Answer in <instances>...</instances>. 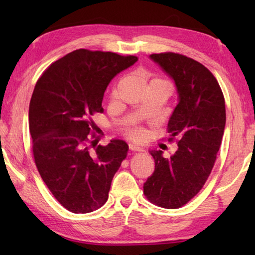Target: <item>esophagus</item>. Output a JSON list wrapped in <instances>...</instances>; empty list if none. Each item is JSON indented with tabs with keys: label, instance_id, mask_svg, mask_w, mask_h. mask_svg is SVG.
Instances as JSON below:
<instances>
[{
	"label": "esophagus",
	"instance_id": "34e87169",
	"mask_svg": "<svg viewBox=\"0 0 255 255\" xmlns=\"http://www.w3.org/2000/svg\"><path fill=\"white\" fill-rule=\"evenodd\" d=\"M129 149L131 151H143V149L140 147V145H137L134 143H129Z\"/></svg>",
	"mask_w": 255,
	"mask_h": 255
}]
</instances>
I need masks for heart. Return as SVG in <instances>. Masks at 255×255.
I'll use <instances>...</instances> for the list:
<instances>
[{"mask_svg":"<svg viewBox=\"0 0 255 255\" xmlns=\"http://www.w3.org/2000/svg\"><path fill=\"white\" fill-rule=\"evenodd\" d=\"M113 95H116V90H114L113 92ZM130 136L133 138H140L142 136V131L140 130V129H133V130L130 131Z\"/></svg>","mask_w":255,"mask_h":255,"instance_id":"heart-1","label":"heart"}]
</instances>
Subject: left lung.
Returning a JSON list of instances; mask_svg holds the SVG:
<instances>
[{
	"label": "left lung",
	"mask_w": 255,
	"mask_h": 255,
	"mask_svg": "<svg viewBox=\"0 0 255 255\" xmlns=\"http://www.w3.org/2000/svg\"><path fill=\"white\" fill-rule=\"evenodd\" d=\"M150 59L174 81L177 104L167 124L177 137V150L169 159L151 149L154 172L143 184L151 203L178 208L196 195L210 174L226 126L224 94L217 80L202 63L173 52Z\"/></svg>",
	"instance_id": "1"
}]
</instances>
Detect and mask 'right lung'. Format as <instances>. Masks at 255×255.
<instances>
[{
	"label": "right lung",
	"mask_w": 255,
	"mask_h": 255,
	"mask_svg": "<svg viewBox=\"0 0 255 255\" xmlns=\"http://www.w3.org/2000/svg\"><path fill=\"white\" fill-rule=\"evenodd\" d=\"M138 61L134 56L78 49L48 68L37 81L29 104V131L38 172L53 196L74 214L99 209L127 156L128 144L90 139L91 117L113 78ZM94 138V134H92Z\"/></svg>",
	"instance_id": "obj_1"
}]
</instances>
